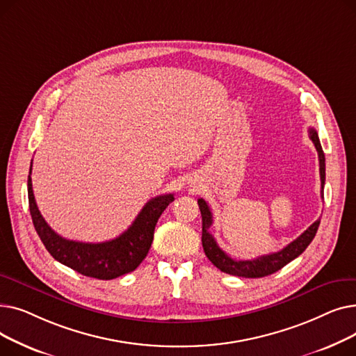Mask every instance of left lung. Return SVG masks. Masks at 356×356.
<instances>
[{
  "mask_svg": "<svg viewBox=\"0 0 356 356\" xmlns=\"http://www.w3.org/2000/svg\"><path fill=\"white\" fill-rule=\"evenodd\" d=\"M309 137L317 149V154H319V165H321L319 170H321L322 197H323L325 177H326L325 153H323L321 141H319V136H317L314 128H309ZM197 204H199V209L202 213V245H203L204 254H207L211 263L220 271L227 273V274H232V275H238V277H245V278L266 277L278 270H282L286 264H289L290 261L297 258L309 247V244L313 241V238L317 232V228H319V225H321V219H317L300 236L296 238L293 242H290L287 247H284L282 251H278V252H273V254L258 257L254 259H234L225 251H222L219 248L213 235L209 232V228L212 225L213 219H212V212L208 207V203L203 199H199Z\"/></svg>",
  "mask_w": 356,
  "mask_h": 356,
  "instance_id": "left-lung-1",
  "label": "left lung"
}]
</instances>
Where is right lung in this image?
<instances>
[{"instance_id":"1","label":"right lung","mask_w":356,"mask_h":356,"mask_svg":"<svg viewBox=\"0 0 356 356\" xmlns=\"http://www.w3.org/2000/svg\"><path fill=\"white\" fill-rule=\"evenodd\" d=\"M33 164V161H31ZM31 175V167H30ZM29 175V207L35 232L50 255L63 266L82 275L112 280L134 271L147 257L152 247L154 228L160 215L175 200V196L160 195L148 200L136 220L124 234L106 242H78L56 234L43 219L33 193L31 177Z\"/></svg>"}]
</instances>
